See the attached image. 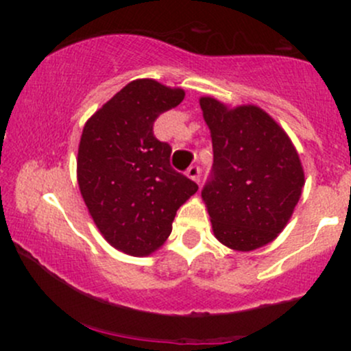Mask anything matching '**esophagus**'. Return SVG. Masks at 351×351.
I'll list each match as a JSON object with an SVG mask.
<instances>
[{
  "mask_svg": "<svg viewBox=\"0 0 351 351\" xmlns=\"http://www.w3.org/2000/svg\"><path fill=\"white\" fill-rule=\"evenodd\" d=\"M186 175H188V178H191L193 181H196V183H199V176H201L199 167H189Z\"/></svg>",
  "mask_w": 351,
  "mask_h": 351,
  "instance_id": "1",
  "label": "esophagus"
}]
</instances>
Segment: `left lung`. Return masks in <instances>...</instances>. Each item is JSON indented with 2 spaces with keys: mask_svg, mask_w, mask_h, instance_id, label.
<instances>
[{
  "mask_svg": "<svg viewBox=\"0 0 351 351\" xmlns=\"http://www.w3.org/2000/svg\"><path fill=\"white\" fill-rule=\"evenodd\" d=\"M211 132V178L201 191L216 239L249 252L272 243L287 226L305 184L292 140L263 108L229 107L201 97Z\"/></svg>",
  "mask_w": 351,
  "mask_h": 351,
  "instance_id": "8db88e82",
  "label": "left lung"
}]
</instances>
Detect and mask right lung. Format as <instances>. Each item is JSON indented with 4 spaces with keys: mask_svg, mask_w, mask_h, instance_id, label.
Segmentation results:
<instances>
[{
    "mask_svg": "<svg viewBox=\"0 0 351 351\" xmlns=\"http://www.w3.org/2000/svg\"><path fill=\"white\" fill-rule=\"evenodd\" d=\"M183 99V88L136 79L84 125L80 195L100 234L128 256H150L162 247L178 208L198 191L195 181L171 168L170 145L153 135L156 117Z\"/></svg>",
    "mask_w": 351,
    "mask_h": 351,
    "instance_id": "1",
    "label": "right lung"
}]
</instances>
